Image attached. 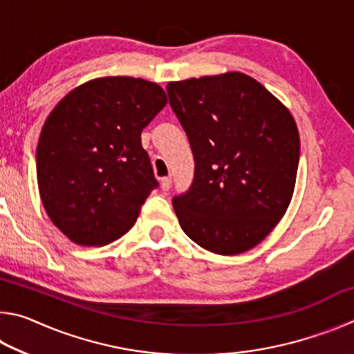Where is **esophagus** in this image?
I'll use <instances>...</instances> for the list:
<instances>
[{"label": "esophagus", "instance_id": "1", "mask_svg": "<svg viewBox=\"0 0 354 354\" xmlns=\"http://www.w3.org/2000/svg\"><path fill=\"white\" fill-rule=\"evenodd\" d=\"M171 187V179L170 178H162L160 179V189H162L164 192H167Z\"/></svg>", "mask_w": 354, "mask_h": 354}]
</instances>
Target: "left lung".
<instances>
[{"label":"left lung","mask_w":354,"mask_h":354,"mask_svg":"<svg viewBox=\"0 0 354 354\" xmlns=\"http://www.w3.org/2000/svg\"><path fill=\"white\" fill-rule=\"evenodd\" d=\"M195 178L173 198L183 231L211 253L241 254L279 223L295 189L299 136L290 111L241 71L171 81Z\"/></svg>","instance_id":"obj_1"}]
</instances>
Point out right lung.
I'll return each instance as SVG.
<instances>
[{
    "mask_svg": "<svg viewBox=\"0 0 354 354\" xmlns=\"http://www.w3.org/2000/svg\"><path fill=\"white\" fill-rule=\"evenodd\" d=\"M167 104L159 84L95 77L75 87L45 120L37 184L48 217L82 247H103L134 226L158 181L142 129Z\"/></svg>",
    "mask_w": 354,
    "mask_h": 354,
    "instance_id": "add662e5",
    "label": "right lung"
}]
</instances>
